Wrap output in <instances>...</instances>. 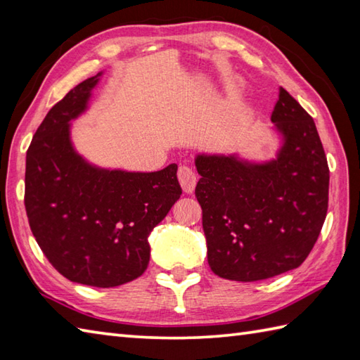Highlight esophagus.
Masks as SVG:
<instances>
[{
	"mask_svg": "<svg viewBox=\"0 0 360 360\" xmlns=\"http://www.w3.org/2000/svg\"><path fill=\"white\" fill-rule=\"evenodd\" d=\"M177 177H179V181H180L183 191H185V193H188V194L193 193L194 188H195V183H197L195 172L188 166H180L179 172H177Z\"/></svg>",
	"mask_w": 360,
	"mask_h": 360,
	"instance_id": "obj_1",
	"label": "esophagus"
}]
</instances>
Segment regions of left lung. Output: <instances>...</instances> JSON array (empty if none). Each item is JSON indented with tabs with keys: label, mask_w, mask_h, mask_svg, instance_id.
<instances>
[{
	"label": "left lung",
	"mask_w": 360,
	"mask_h": 360,
	"mask_svg": "<svg viewBox=\"0 0 360 360\" xmlns=\"http://www.w3.org/2000/svg\"><path fill=\"white\" fill-rule=\"evenodd\" d=\"M270 120L281 138L275 158L195 157L208 264L225 280H267L302 266L326 217L329 169L314 120L281 86Z\"/></svg>",
	"instance_id": "obj_1"
}]
</instances>
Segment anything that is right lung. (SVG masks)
Returning <instances> with one entry per match:
<instances>
[{
  "label": "right lung",
  "instance_id": "1",
  "mask_svg": "<svg viewBox=\"0 0 360 360\" xmlns=\"http://www.w3.org/2000/svg\"><path fill=\"white\" fill-rule=\"evenodd\" d=\"M102 72L49 110L26 153L25 207L32 234L72 283L115 288L148 269L150 231L180 199L177 165L129 172L91 165L75 149L71 121L86 112Z\"/></svg>",
  "mask_w": 360,
  "mask_h": 360
}]
</instances>
